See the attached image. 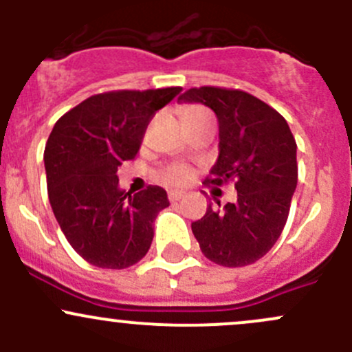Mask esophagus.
I'll list each match as a JSON object with an SVG mask.
<instances>
[{
  "instance_id": "1",
  "label": "esophagus",
  "mask_w": 352,
  "mask_h": 352,
  "mask_svg": "<svg viewBox=\"0 0 352 352\" xmlns=\"http://www.w3.org/2000/svg\"><path fill=\"white\" fill-rule=\"evenodd\" d=\"M184 197V192H179V190H172V192H168V199L170 202H175L179 201V199Z\"/></svg>"
}]
</instances>
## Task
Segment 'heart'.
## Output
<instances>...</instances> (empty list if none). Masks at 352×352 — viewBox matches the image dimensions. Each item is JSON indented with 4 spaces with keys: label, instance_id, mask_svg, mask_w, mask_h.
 I'll return each instance as SVG.
<instances>
[{
    "label": "heart",
    "instance_id": "b5f03b06",
    "mask_svg": "<svg viewBox=\"0 0 352 352\" xmlns=\"http://www.w3.org/2000/svg\"><path fill=\"white\" fill-rule=\"evenodd\" d=\"M199 109H202V107H197V105H190V107L184 109L182 116H184V113L194 112V110H199ZM190 179H192V170H190L189 166H186V165L172 166V168H170L168 172L165 173V177H163V180H165L166 184H172V186H184V184L190 182Z\"/></svg>",
    "mask_w": 352,
    "mask_h": 352
}]
</instances>
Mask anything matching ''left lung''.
<instances>
[{
  "mask_svg": "<svg viewBox=\"0 0 352 352\" xmlns=\"http://www.w3.org/2000/svg\"><path fill=\"white\" fill-rule=\"evenodd\" d=\"M180 102L202 104L218 117L219 155L209 184L233 180L235 202L212 208L192 223L202 254L225 267H243L278 242L298 182L296 141L285 117L242 90L190 88Z\"/></svg>",
  "mask_w": 352,
  "mask_h": 352,
  "instance_id": "8db88e82",
  "label": "left lung"
}]
</instances>
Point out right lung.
I'll use <instances>...</instances> for the list:
<instances>
[{
  "instance_id": "right-lung-1",
  "label": "right lung",
  "mask_w": 352,
  "mask_h": 352,
  "mask_svg": "<svg viewBox=\"0 0 352 352\" xmlns=\"http://www.w3.org/2000/svg\"><path fill=\"white\" fill-rule=\"evenodd\" d=\"M180 91L98 94L54 124L44 151L49 202L67 242L91 265L126 269L150 250L156 214L170 204L166 190L126 192L117 168L136 156L151 117Z\"/></svg>"
}]
</instances>
